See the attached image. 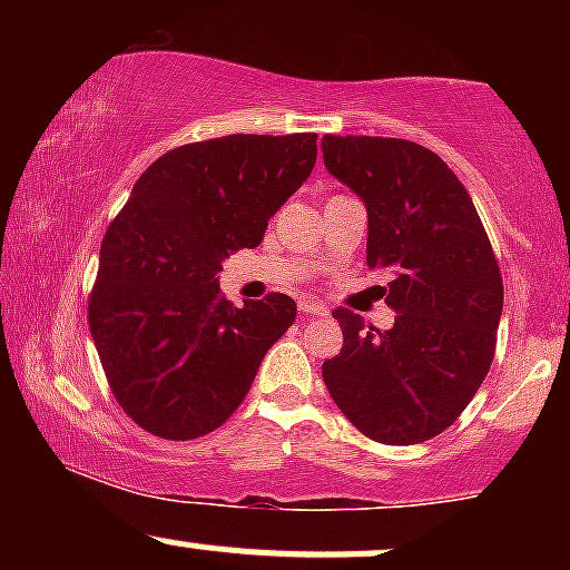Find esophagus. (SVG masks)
Segmentation results:
<instances>
[{
  "instance_id": "34e87169",
  "label": "esophagus",
  "mask_w": 570,
  "mask_h": 570,
  "mask_svg": "<svg viewBox=\"0 0 570 570\" xmlns=\"http://www.w3.org/2000/svg\"><path fill=\"white\" fill-rule=\"evenodd\" d=\"M299 313H303L305 318L307 316H330V311H326V307L318 305V303H303V305H299Z\"/></svg>"
}]
</instances>
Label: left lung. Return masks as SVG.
Masks as SVG:
<instances>
[{
    "instance_id": "8db88e82",
    "label": "left lung",
    "mask_w": 570,
    "mask_h": 570,
    "mask_svg": "<svg viewBox=\"0 0 570 570\" xmlns=\"http://www.w3.org/2000/svg\"><path fill=\"white\" fill-rule=\"evenodd\" d=\"M326 171L367 208V265L391 276V330L337 307L343 351L322 375L370 440L417 444L442 434L485 381L503 281L466 187L415 141L324 136Z\"/></svg>"
}]
</instances>
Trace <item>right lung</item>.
<instances>
[{"label": "right lung", "mask_w": 570, "mask_h": 570, "mask_svg": "<svg viewBox=\"0 0 570 570\" xmlns=\"http://www.w3.org/2000/svg\"><path fill=\"white\" fill-rule=\"evenodd\" d=\"M316 166V134H233L171 149L139 176L104 235L90 335L120 407L163 440L219 429L289 330L286 294L235 307L222 263L263 244L267 222Z\"/></svg>", "instance_id": "obj_1"}]
</instances>
